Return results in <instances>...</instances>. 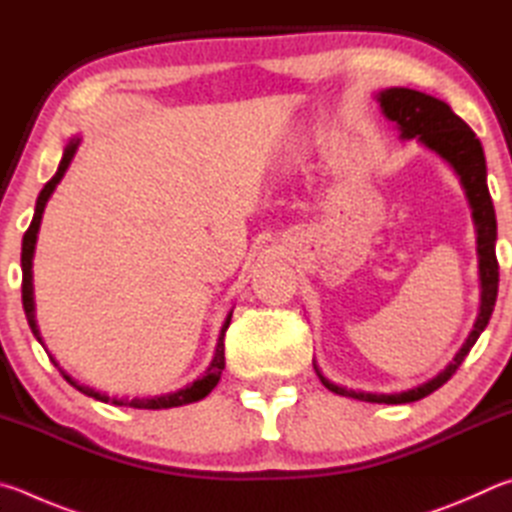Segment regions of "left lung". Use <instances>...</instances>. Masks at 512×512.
<instances>
[{
    "mask_svg": "<svg viewBox=\"0 0 512 512\" xmlns=\"http://www.w3.org/2000/svg\"><path fill=\"white\" fill-rule=\"evenodd\" d=\"M378 101L382 107V114L389 121L398 125L402 139L418 137L420 143L432 148L436 155H441L447 164L454 168V173L461 177V184L465 188V197L472 206L474 227H477V251H479V279H481V310L474 324L470 337L459 353H456L454 362L447 366L443 373H438L434 380L420 384L416 389L402 391V393H364L353 391L346 387H337L335 382L319 375L321 384L330 389L337 396L364 400V402H384V405H405V402H416L420 398L434 393L438 387L452 378L459 369L461 362L468 357L470 348L477 344L483 328L488 326L492 310H495L497 301V288H499V263L495 254V240H497V220H495V206L490 200V191L486 184V157H483L481 141L472 128L465 123L461 116L452 112V107L438 101V98L416 92V89L407 87H391L378 94Z\"/></svg>",
    "mask_w": 512,
    "mask_h": 512,
    "instance_id": "8db88e82",
    "label": "left lung"
}]
</instances>
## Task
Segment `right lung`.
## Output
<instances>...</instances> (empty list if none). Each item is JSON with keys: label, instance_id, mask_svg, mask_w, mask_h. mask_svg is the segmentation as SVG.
Returning a JSON list of instances; mask_svg holds the SVG:
<instances>
[{"label": "right lung", "instance_id": "1", "mask_svg": "<svg viewBox=\"0 0 512 512\" xmlns=\"http://www.w3.org/2000/svg\"><path fill=\"white\" fill-rule=\"evenodd\" d=\"M78 148V139L76 141H69V146L65 148V155H62V161L58 166V173L53 175L47 184H44V188L38 195V202H35V213H33V220L29 224V229H26L24 233V240H22V306H24V312H26V319H29V326L33 330V335L38 342L42 344V337H40V330H38V324H35V315H33V251H35V240H38V229H40V220H42V213H44V206H47V200L53 193V188H56V184L62 179V175H65L67 166L71 164V157H74V152ZM229 321H231V315L227 317V321H224L222 326V333H220V339H218V346H215V357L209 369H206V373L202 375L200 380H195L191 387L186 389H179L175 393H166V396H155V398H134V400H112L114 405H128V407H134V409H170V407H182V405H188V402H197L209 396V393L213 391L215 384H218L220 375L224 371V333H227L229 328ZM53 360V357H51ZM56 364V362H53ZM58 366V364H56ZM65 380L71 384V387H76L80 393H85V396L89 398H96L101 402H107L110 400V396H105V393H98L94 389L89 387H83V384H78L69 378L67 373Z\"/></svg>", "mask_w": 512, "mask_h": 512}]
</instances>
